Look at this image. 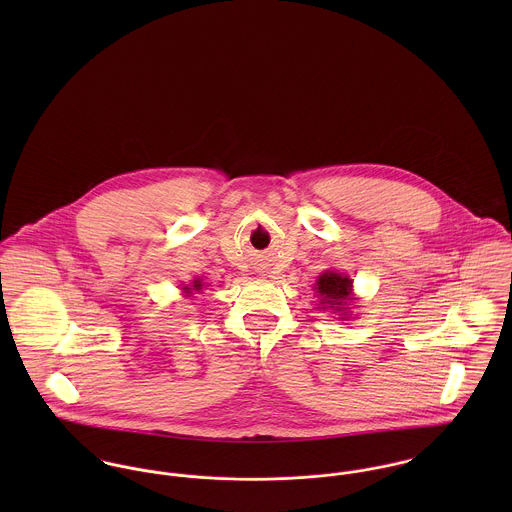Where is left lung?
I'll use <instances>...</instances> for the list:
<instances>
[{
	"mask_svg": "<svg viewBox=\"0 0 512 512\" xmlns=\"http://www.w3.org/2000/svg\"><path fill=\"white\" fill-rule=\"evenodd\" d=\"M317 297H319V303L321 307L319 309H335V311H341V315H345V311L349 309L347 303L353 301V280L349 276H343L339 272H323L317 282H315V288ZM343 321H347L345 317H341Z\"/></svg>",
	"mask_w": 512,
	"mask_h": 512,
	"instance_id": "1",
	"label": "left lung"
}]
</instances>
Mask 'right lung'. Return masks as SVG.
I'll list each match as a JSON object with an SVG mask.
<instances>
[{
    "label": "right lung",
    "mask_w": 512,
    "mask_h": 512,
    "mask_svg": "<svg viewBox=\"0 0 512 512\" xmlns=\"http://www.w3.org/2000/svg\"><path fill=\"white\" fill-rule=\"evenodd\" d=\"M201 288H203V282H201V280H195V282H193V288H183V290H185V293H191V290L199 292Z\"/></svg>",
    "instance_id": "1"
}]
</instances>
